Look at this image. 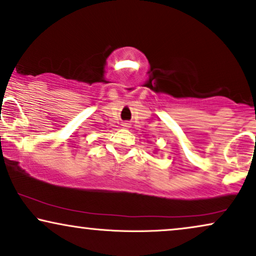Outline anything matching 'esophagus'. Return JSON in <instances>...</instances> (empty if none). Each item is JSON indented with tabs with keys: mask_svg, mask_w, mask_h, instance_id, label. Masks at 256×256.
Segmentation results:
<instances>
[{
	"mask_svg": "<svg viewBox=\"0 0 256 256\" xmlns=\"http://www.w3.org/2000/svg\"><path fill=\"white\" fill-rule=\"evenodd\" d=\"M122 128H130V124H128V122H122Z\"/></svg>",
	"mask_w": 256,
	"mask_h": 256,
	"instance_id": "34e87169",
	"label": "esophagus"
}]
</instances>
